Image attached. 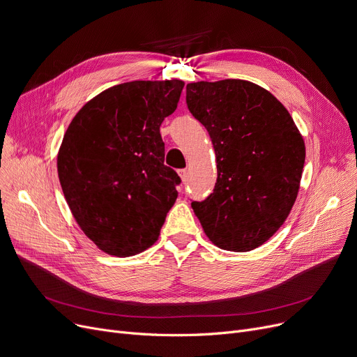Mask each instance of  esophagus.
<instances>
[{
    "label": "esophagus",
    "instance_id": "esophagus-1",
    "mask_svg": "<svg viewBox=\"0 0 357 357\" xmlns=\"http://www.w3.org/2000/svg\"><path fill=\"white\" fill-rule=\"evenodd\" d=\"M178 175L181 176L182 183H185V182H186V179H188V171H186V169H179V171H178Z\"/></svg>",
    "mask_w": 357,
    "mask_h": 357
}]
</instances>
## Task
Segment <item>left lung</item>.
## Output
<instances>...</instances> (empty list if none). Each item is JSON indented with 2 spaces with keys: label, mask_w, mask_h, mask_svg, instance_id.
<instances>
[{
  "label": "left lung",
  "mask_w": 357,
  "mask_h": 357,
  "mask_svg": "<svg viewBox=\"0 0 357 357\" xmlns=\"http://www.w3.org/2000/svg\"><path fill=\"white\" fill-rule=\"evenodd\" d=\"M191 114L208 131L217 162L214 192L192 210L222 250L249 252L285 222L296 199L305 143L288 109L243 79L186 85Z\"/></svg>",
  "instance_id": "8db88e82"
}]
</instances>
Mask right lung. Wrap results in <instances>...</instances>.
I'll use <instances>...</instances> for the list:
<instances>
[{
    "label": "right lung",
    "mask_w": 357,
    "mask_h": 357,
    "mask_svg": "<svg viewBox=\"0 0 357 357\" xmlns=\"http://www.w3.org/2000/svg\"><path fill=\"white\" fill-rule=\"evenodd\" d=\"M183 82L111 86L73 117L58 153L70 213L100 250L127 257L158 240L181 178L165 162L160 124L178 107Z\"/></svg>",
    "instance_id": "obj_1"
}]
</instances>
